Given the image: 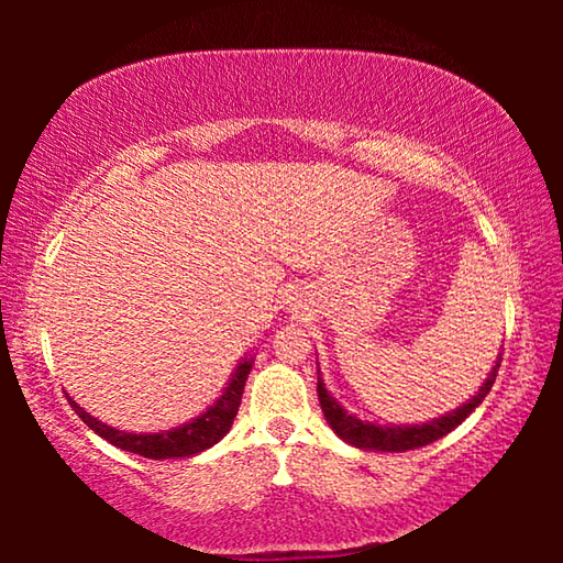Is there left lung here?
Here are the masks:
<instances>
[{
	"instance_id": "obj_1",
	"label": "left lung",
	"mask_w": 563,
	"mask_h": 563,
	"mask_svg": "<svg viewBox=\"0 0 563 563\" xmlns=\"http://www.w3.org/2000/svg\"><path fill=\"white\" fill-rule=\"evenodd\" d=\"M499 365H501V352L497 357V365L492 367L489 377L484 379V385L479 387V393H476L472 399H466L462 407H456L452 412H446L442 417L432 419V422H422V424H375V422H367V419H357L328 393V387L320 377V369H318V399H320L322 415H325L328 424L332 427V432H335L340 440L357 446V450H369V452H407V450H417V446L442 440V437L450 434L454 427H460L464 419L482 405V399L489 395L494 379H497Z\"/></svg>"
}]
</instances>
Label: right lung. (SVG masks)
Returning a JSON list of instances; mask_svg holds the SVG:
<instances>
[{"instance_id": "obj_1", "label": "right lung", "mask_w": 563, "mask_h": 563, "mask_svg": "<svg viewBox=\"0 0 563 563\" xmlns=\"http://www.w3.org/2000/svg\"><path fill=\"white\" fill-rule=\"evenodd\" d=\"M251 367H253V355H247L238 362L235 373L231 375V379H228L223 395L218 397L203 415H198L196 419H190V422L164 432L133 434V432L113 430V427L99 422L97 417L84 412V407L76 405L71 397H69V405L74 407V412L84 419V424H87L89 430L103 437V440L111 442L113 446H119V450L148 456V460L194 456L198 452L208 450V446H213L216 442H221L228 434V430H231L233 419L238 415V407H241L243 387H245L247 375H251Z\"/></svg>"}]
</instances>
